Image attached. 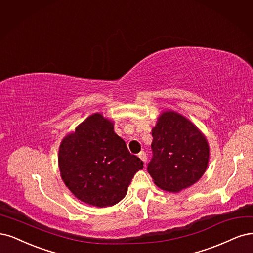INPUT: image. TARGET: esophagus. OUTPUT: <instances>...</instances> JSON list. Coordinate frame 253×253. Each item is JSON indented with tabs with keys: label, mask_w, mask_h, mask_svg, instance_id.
Returning <instances> with one entry per match:
<instances>
[{
	"label": "esophagus",
	"mask_w": 253,
	"mask_h": 253,
	"mask_svg": "<svg viewBox=\"0 0 253 253\" xmlns=\"http://www.w3.org/2000/svg\"><path fill=\"white\" fill-rule=\"evenodd\" d=\"M138 158H140L142 160L143 163H146V161H147V156H146V153L144 151L138 153Z\"/></svg>",
	"instance_id": "obj_1"
}]
</instances>
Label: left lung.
Segmentation results:
<instances>
[{
  "label": "left lung",
  "mask_w": 253,
  "mask_h": 253,
  "mask_svg": "<svg viewBox=\"0 0 253 253\" xmlns=\"http://www.w3.org/2000/svg\"><path fill=\"white\" fill-rule=\"evenodd\" d=\"M152 137L153 158L147 170L159 188L180 192L205 173L208 141L189 119L176 111H163L152 128Z\"/></svg>",
  "instance_id": "1"
}]
</instances>
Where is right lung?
Listing matches in <instances>:
<instances>
[{
  "mask_svg": "<svg viewBox=\"0 0 253 253\" xmlns=\"http://www.w3.org/2000/svg\"><path fill=\"white\" fill-rule=\"evenodd\" d=\"M115 123L96 112L65 136L59 148L62 180L77 199L95 207L116 205L143 162L130 154L113 130Z\"/></svg>",
  "mask_w": 253,
  "mask_h": 253,
  "instance_id": "add662e5",
  "label": "right lung"
}]
</instances>
